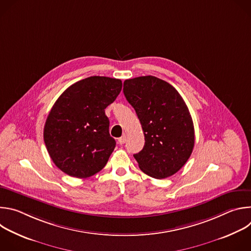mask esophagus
I'll return each mask as SVG.
<instances>
[{"instance_id": "esophagus-1", "label": "esophagus", "mask_w": 251, "mask_h": 251, "mask_svg": "<svg viewBox=\"0 0 251 251\" xmlns=\"http://www.w3.org/2000/svg\"><path fill=\"white\" fill-rule=\"evenodd\" d=\"M126 139H127V138H126V136H125V135H124V136H122V137H120V138L118 139L119 144H120V145H123L124 143L126 142Z\"/></svg>"}]
</instances>
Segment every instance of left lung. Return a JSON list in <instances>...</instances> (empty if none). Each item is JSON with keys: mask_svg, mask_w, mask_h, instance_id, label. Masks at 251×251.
Listing matches in <instances>:
<instances>
[{"mask_svg": "<svg viewBox=\"0 0 251 251\" xmlns=\"http://www.w3.org/2000/svg\"><path fill=\"white\" fill-rule=\"evenodd\" d=\"M123 92L145 136L144 147L134 154L139 168L155 178L173 176L195 145L194 123L184 99L170 83L152 75L125 80Z\"/></svg>", "mask_w": 251, "mask_h": 251, "instance_id": "obj_1", "label": "left lung"}]
</instances>
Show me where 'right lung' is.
Returning <instances> with one entry per match:
<instances>
[{
  "mask_svg": "<svg viewBox=\"0 0 251 251\" xmlns=\"http://www.w3.org/2000/svg\"><path fill=\"white\" fill-rule=\"evenodd\" d=\"M122 81L90 76L70 85L47 118L44 140L55 166L68 176H91L108 162L116 142L105 108L114 102Z\"/></svg>",
  "mask_w": 251,
  "mask_h": 251,
  "instance_id": "right-lung-1",
  "label": "right lung"
}]
</instances>
